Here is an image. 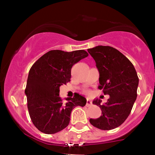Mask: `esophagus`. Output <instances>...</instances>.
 <instances>
[{"label":"esophagus","mask_w":155,"mask_h":155,"mask_svg":"<svg viewBox=\"0 0 155 155\" xmlns=\"http://www.w3.org/2000/svg\"><path fill=\"white\" fill-rule=\"evenodd\" d=\"M91 105V101H90L89 99H87V101H86V106L87 107H90V106Z\"/></svg>","instance_id":"obj_1"}]
</instances>
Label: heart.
<instances>
[{
	"instance_id": "1",
	"label": "heart",
	"mask_w": 155,
	"mask_h": 155,
	"mask_svg": "<svg viewBox=\"0 0 155 155\" xmlns=\"http://www.w3.org/2000/svg\"><path fill=\"white\" fill-rule=\"evenodd\" d=\"M87 94H88V92H87Z\"/></svg>"
}]
</instances>
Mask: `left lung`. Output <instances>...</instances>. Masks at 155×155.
<instances>
[{
  "mask_svg": "<svg viewBox=\"0 0 155 155\" xmlns=\"http://www.w3.org/2000/svg\"><path fill=\"white\" fill-rule=\"evenodd\" d=\"M99 71V89L109 95L107 102L94 99L93 104L102 111L100 118L89 121L104 130L115 129L124 123L130 115L137 97L139 78L133 64L116 48L97 46L87 49Z\"/></svg>",
  "mask_w": 155,
  "mask_h": 155,
  "instance_id": "left-lung-1",
  "label": "left lung"
}]
</instances>
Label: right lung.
<instances>
[{
  "label": "right lung",
  "mask_w": 155,
  "mask_h": 155,
  "mask_svg": "<svg viewBox=\"0 0 155 155\" xmlns=\"http://www.w3.org/2000/svg\"><path fill=\"white\" fill-rule=\"evenodd\" d=\"M87 55L85 50H51L30 69L25 93L31 121L40 131L53 134L62 130L70 123L72 110L85 106V97L77 93L63 103L59 87L70 81L73 64Z\"/></svg>",
  "instance_id": "add662e5"
}]
</instances>
